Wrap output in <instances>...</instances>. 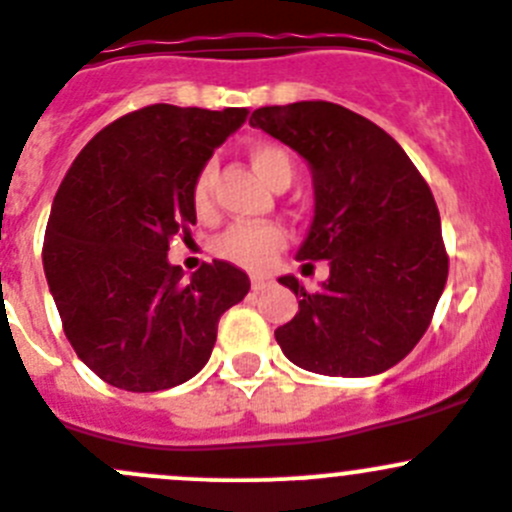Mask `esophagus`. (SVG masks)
Segmentation results:
<instances>
[{"mask_svg":"<svg viewBox=\"0 0 512 512\" xmlns=\"http://www.w3.org/2000/svg\"><path fill=\"white\" fill-rule=\"evenodd\" d=\"M268 286V278H263V276H254L251 278V288H254V291L258 293V291H263V288Z\"/></svg>","mask_w":512,"mask_h":512,"instance_id":"obj_1","label":"esophagus"}]
</instances>
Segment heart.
Returning <instances> with one entry per match:
<instances>
[{"label":"heart","mask_w":512,"mask_h":512,"mask_svg":"<svg viewBox=\"0 0 512 512\" xmlns=\"http://www.w3.org/2000/svg\"><path fill=\"white\" fill-rule=\"evenodd\" d=\"M249 159L268 186L291 184L293 161L286 149L268 141H258L249 146ZM214 164H204L191 184V206L201 219L214 211ZM286 246V231L278 224H234L214 241L216 256L236 266L263 271L273 263L278 251Z\"/></svg>","instance_id":"obj_1"}]
</instances>
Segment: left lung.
<instances>
[{"label": "left lung", "instance_id": "1", "mask_svg": "<svg viewBox=\"0 0 512 512\" xmlns=\"http://www.w3.org/2000/svg\"><path fill=\"white\" fill-rule=\"evenodd\" d=\"M249 124L306 159L313 221L296 258L331 268L316 293L278 278L298 298L276 328L283 356L321 376L388 371L423 338L448 278L428 184L393 136L331 101L261 106Z\"/></svg>", "mask_w": 512, "mask_h": 512}]
</instances>
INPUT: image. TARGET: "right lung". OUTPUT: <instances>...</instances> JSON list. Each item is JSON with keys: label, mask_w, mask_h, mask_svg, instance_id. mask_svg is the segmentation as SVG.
<instances>
[{"label": "right lung", "mask_w": 512, "mask_h": 512, "mask_svg": "<svg viewBox=\"0 0 512 512\" xmlns=\"http://www.w3.org/2000/svg\"><path fill=\"white\" fill-rule=\"evenodd\" d=\"M249 109L154 104L101 129L74 159L44 234V273L64 333L114 388L151 393L194 378L224 311L251 281L226 261L184 278L169 241L196 224L191 184Z\"/></svg>", "instance_id": "right-lung-1"}]
</instances>
